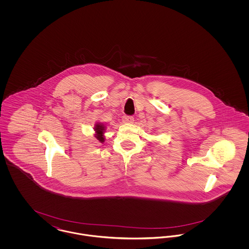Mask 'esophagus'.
I'll use <instances>...</instances> for the list:
<instances>
[{"label": "esophagus", "mask_w": 249, "mask_h": 249, "mask_svg": "<svg viewBox=\"0 0 249 249\" xmlns=\"http://www.w3.org/2000/svg\"><path fill=\"white\" fill-rule=\"evenodd\" d=\"M133 121H134V119H133L132 117H124V118H123V122H124V123L131 124V123H133Z\"/></svg>", "instance_id": "obj_1"}]
</instances>
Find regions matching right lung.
Wrapping results in <instances>:
<instances>
[{"label":"right lung","instance_id":"1","mask_svg":"<svg viewBox=\"0 0 249 249\" xmlns=\"http://www.w3.org/2000/svg\"><path fill=\"white\" fill-rule=\"evenodd\" d=\"M94 137L99 141L100 142H104L106 141V136H105V133H106V130H107V126L102 123V122H98L94 125Z\"/></svg>","mask_w":249,"mask_h":249}]
</instances>
